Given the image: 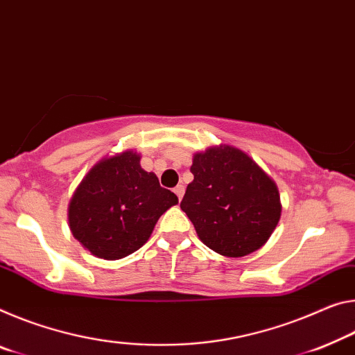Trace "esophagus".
Listing matches in <instances>:
<instances>
[{"label":"esophagus","instance_id":"1","mask_svg":"<svg viewBox=\"0 0 355 355\" xmlns=\"http://www.w3.org/2000/svg\"><path fill=\"white\" fill-rule=\"evenodd\" d=\"M173 193L177 194L178 199H182L183 194H184V187H183V184H177V187L173 188Z\"/></svg>","mask_w":355,"mask_h":355}]
</instances>
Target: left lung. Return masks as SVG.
Masks as SVG:
<instances>
[{
  "instance_id": "8db88e82",
  "label": "left lung",
  "mask_w": 355,
  "mask_h": 355,
  "mask_svg": "<svg viewBox=\"0 0 355 355\" xmlns=\"http://www.w3.org/2000/svg\"><path fill=\"white\" fill-rule=\"evenodd\" d=\"M182 210L202 243L241 257L266 245L281 218L277 184L243 151L219 145L196 153Z\"/></svg>"
}]
</instances>
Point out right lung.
Here are the masks:
<instances>
[{
  "label": "right lung",
  "mask_w": 355,
  "mask_h": 355,
  "mask_svg": "<svg viewBox=\"0 0 355 355\" xmlns=\"http://www.w3.org/2000/svg\"><path fill=\"white\" fill-rule=\"evenodd\" d=\"M178 204L140 155L126 150L104 157L78 184L67 208L71 232L93 256L116 261L147 243L162 213Z\"/></svg>",
  "instance_id": "1"
}]
</instances>
